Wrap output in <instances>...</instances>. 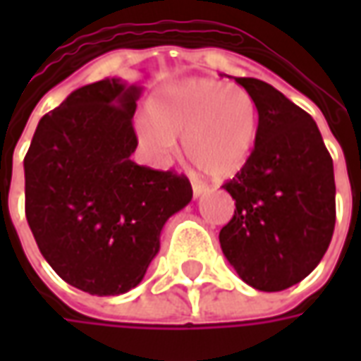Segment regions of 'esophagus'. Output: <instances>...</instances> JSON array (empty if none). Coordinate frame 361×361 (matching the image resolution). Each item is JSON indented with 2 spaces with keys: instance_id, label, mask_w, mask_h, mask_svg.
Instances as JSON below:
<instances>
[{
  "instance_id": "esophagus-1",
  "label": "esophagus",
  "mask_w": 361,
  "mask_h": 361,
  "mask_svg": "<svg viewBox=\"0 0 361 361\" xmlns=\"http://www.w3.org/2000/svg\"><path fill=\"white\" fill-rule=\"evenodd\" d=\"M191 188H193V195L195 197H201L203 193L209 191V185H204V183H201V181H193V183H191Z\"/></svg>"
}]
</instances>
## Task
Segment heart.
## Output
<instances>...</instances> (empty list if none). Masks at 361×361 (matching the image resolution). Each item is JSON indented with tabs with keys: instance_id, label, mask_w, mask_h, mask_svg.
I'll return each instance as SVG.
<instances>
[{
	"instance_id": "1",
	"label": "heart",
	"mask_w": 361,
	"mask_h": 361,
	"mask_svg": "<svg viewBox=\"0 0 361 361\" xmlns=\"http://www.w3.org/2000/svg\"><path fill=\"white\" fill-rule=\"evenodd\" d=\"M137 133L150 157L166 158L181 137L189 162L212 178L240 172L255 142L257 104L238 85L185 79L158 89Z\"/></svg>"
}]
</instances>
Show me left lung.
Masks as SVG:
<instances>
[{
	"instance_id": "8db88e82",
	"label": "left lung",
	"mask_w": 361,
	"mask_h": 361,
	"mask_svg": "<svg viewBox=\"0 0 361 361\" xmlns=\"http://www.w3.org/2000/svg\"><path fill=\"white\" fill-rule=\"evenodd\" d=\"M257 104L251 150L226 189L235 201L220 247L240 279L280 292L310 274L325 255L336 220L333 158L317 123L269 82L235 77Z\"/></svg>"
}]
</instances>
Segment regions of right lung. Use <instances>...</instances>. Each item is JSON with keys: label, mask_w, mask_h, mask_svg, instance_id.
<instances>
[{"label": "right lung", "mask_w": 361, "mask_h": 361, "mask_svg": "<svg viewBox=\"0 0 361 361\" xmlns=\"http://www.w3.org/2000/svg\"><path fill=\"white\" fill-rule=\"evenodd\" d=\"M139 85L104 79L73 90L36 127L25 157V212L38 250L92 295L135 288L166 220L193 197L185 176L135 164Z\"/></svg>", "instance_id": "1"}]
</instances>
